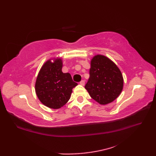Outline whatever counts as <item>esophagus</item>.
<instances>
[{
	"instance_id": "1",
	"label": "esophagus",
	"mask_w": 156,
	"mask_h": 156,
	"mask_svg": "<svg viewBox=\"0 0 156 156\" xmlns=\"http://www.w3.org/2000/svg\"><path fill=\"white\" fill-rule=\"evenodd\" d=\"M80 84L81 85H82V86H84V84H85V81H84V80H81V81L80 82Z\"/></svg>"
}]
</instances>
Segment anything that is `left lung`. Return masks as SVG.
Wrapping results in <instances>:
<instances>
[{
	"mask_svg": "<svg viewBox=\"0 0 156 156\" xmlns=\"http://www.w3.org/2000/svg\"><path fill=\"white\" fill-rule=\"evenodd\" d=\"M90 78L85 85L92 98L101 105L115 101L122 90L123 78L114 62L104 55H97L92 58Z\"/></svg>",
	"mask_w": 156,
	"mask_h": 156,
	"instance_id": "8db88e82",
	"label": "left lung"
}]
</instances>
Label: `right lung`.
Segmentation results:
<instances>
[{
	"instance_id": "add662e5",
	"label": "right lung",
	"mask_w": 156,
	"mask_h": 156,
	"mask_svg": "<svg viewBox=\"0 0 156 156\" xmlns=\"http://www.w3.org/2000/svg\"><path fill=\"white\" fill-rule=\"evenodd\" d=\"M62 62L55 59L54 62H46L42 66L35 83V92L43 104L51 108L63 107L70 98L72 89L78 84L70 74L62 72Z\"/></svg>"
}]
</instances>
